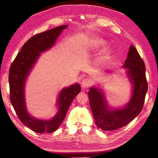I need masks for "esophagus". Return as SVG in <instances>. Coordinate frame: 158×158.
Instances as JSON below:
<instances>
[{
  "instance_id": "esophagus-1",
  "label": "esophagus",
  "mask_w": 158,
  "mask_h": 158,
  "mask_svg": "<svg viewBox=\"0 0 158 158\" xmlns=\"http://www.w3.org/2000/svg\"><path fill=\"white\" fill-rule=\"evenodd\" d=\"M91 82H92L91 79L86 78V79H84L82 80L81 82V85L83 88H88V87H89L90 84H91Z\"/></svg>"
}]
</instances>
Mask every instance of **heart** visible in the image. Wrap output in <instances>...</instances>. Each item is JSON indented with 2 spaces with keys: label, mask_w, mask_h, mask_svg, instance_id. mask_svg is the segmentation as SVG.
<instances>
[{
  "label": "heart",
  "mask_w": 158,
  "mask_h": 158,
  "mask_svg": "<svg viewBox=\"0 0 158 158\" xmlns=\"http://www.w3.org/2000/svg\"><path fill=\"white\" fill-rule=\"evenodd\" d=\"M93 44L96 47H98L104 44V41L99 38H96L93 41Z\"/></svg>",
  "instance_id": "heart-1"
}]
</instances>
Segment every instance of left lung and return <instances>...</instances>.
Masks as SVG:
<instances>
[{"label":"left lung","mask_w":158,"mask_h":158,"mask_svg":"<svg viewBox=\"0 0 158 158\" xmlns=\"http://www.w3.org/2000/svg\"><path fill=\"white\" fill-rule=\"evenodd\" d=\"M133 85L132 97L122 109H109L101 90L95 87L89 88L88 94L89 105L98 128L104 131L115 130L126 126L142 110L148 89L145 66L139 52L133 45L130 47L123 66Z\"/></svg>","instance_id":"obj_1"}]
</instances>
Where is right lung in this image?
<instances>
[{"instance_id": "right-lung-1", "label": "right lung", "mask_w": 158, "mask_h": 158, "mask_svg": "<svg viewBox=\"0 0 158 158\" xmlns=\"http://www.w3.org/2000/svg\"><path fill=\"white\" fill-rule=\"evenodd\" d=\"M67 26H60L33 36L24 43L10 67V100L19 119L23 125L35 132L51 133L58 129L64 119L73 99L81 89L79 83L63 88L57 100L58 111L52 119H39L32 117L28 113L24 98V86L28 74L41 53L53 46L57 38Z\"/></svg>"}]
</instances>
